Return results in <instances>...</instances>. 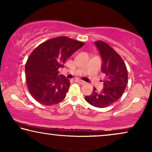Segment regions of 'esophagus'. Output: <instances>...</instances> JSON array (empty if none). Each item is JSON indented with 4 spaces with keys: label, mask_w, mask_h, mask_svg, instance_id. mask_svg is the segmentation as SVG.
I'll list each match as a JSON object with an SVG mask.
<instances>
[{
    "label": "esophagus",
    "mask_w": 152,
    "mask_h": 152,
    "mask_svg": "<svg viewBox=\"0 0 152 152\" xmlns=\"http://www.w3.org/2000/svg\"><path fill=\"white\" fill-rule=\"evenodd\" d=\"M75 81H76V83H78L81 84V85H83L86 83V82L83 81V80H80V79H78V78H76V79H75Z\"/></svg>",
    "instance_id": "34e87169"
}]
</instances>
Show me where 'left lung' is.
<instances>
[{
    "label": "left lung",
    "mask_w": 152,
    "mask_h": 152,
    "mask_svg": "<svg viewBox=\"0 0 152 152\" xmlns=\"http://www.w3.org/2000/svg\"><path fill=\"white\" fill-rule=\"evenodd\" d=\"M102 56V72L105 75L104 88L93 92L85 99L97 108H106L117 101L124 93L128 83V72L122 58L108 44L103 41L94 42Z\"/></svg>",
    "instance_id": "1"
}]
</instances>
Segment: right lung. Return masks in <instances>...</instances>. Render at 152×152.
<instances>
[{
    "label": "right lung",
    "mask_w": 152,
    "mask_h": 152,
    "mask_svg": "<svg viewBox=\"0 0 152 152\" xmlns=\"http://www.w3.org/2000/svg\"><path fill=\"white\" fill-rule=\"evenodd\" d=\"M83 45V42L62 36L43 42L31 53L26 63V83L37 102L51 106L65 98L70 81L58 74V69Z\"/></svg>",
    "instance_id": "add662e5"
}]
</instances>
